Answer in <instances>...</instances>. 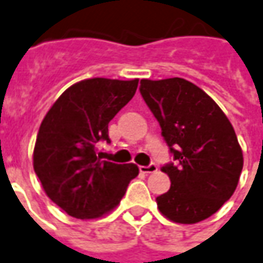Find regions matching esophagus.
Segmentation results:
<instances>
[{
    "label": "esophagus",
    "instance_id": "obj_1",
    "mask_svg": "<svg viewBox=\"0 0 263 263\" xmlns=\"http://www.w3.org/2000/svg\"><path fill=\"white\" fill-rule=\"evenodd\" d=\"M139 171H141L142 174H152V172H157L158 166L157 163H151L148 166H139Z\"/></svg>",
    "mask_w": 263,
    "mask_h": 263
}]
</instances>
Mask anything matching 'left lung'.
<instances>
[{
	"instance_id": "obj_1",
	"label": "left lung",
	"mask_w": 263,
	"mask_h": 263,
	"mask_svg": "<svg viewBox=\"0 0 263 263\" xmlns=\"http://www.w3.org/2000/svg\"><path fill=\"white\" fill-rule=\"evenodd\" d=\"M141 95L158 119L175 163H166L171 188L157 198L176 223L214 215L239 182L243 155L232 124L218 104L183 78L141 80Z\"/></svg>"
}]
</instances>
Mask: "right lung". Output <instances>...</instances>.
<instances>
[{
  "label": "right lung",
  "instance_id": "1",
  "mask_svg": "<svg viewBox=\"0 0 263 263\" xmlns=\"http://www.w3.org/2000/svg\"><path fill=\"white\" fill-rule=\"evenodd\" d=\"M138 80L91 78L64 91L42 119L34 148V171L51 201L77 219L101 218L117 208L135 163L97 157L109 121L132 100Z\"/></svg>",
  "mask_w": 263,
  "mask_h": 263
}]
</instances>
